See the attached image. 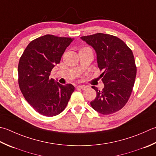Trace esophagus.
<instances>
[{"instance_id": "1", "label": "esophagus", "mask_w": 156, "mask_h": 156, "mask_svg": "<svg viewBox=\"0 0 156 156\" xmlns=\"http://www.w3.org/2000/svg\"><path fill=\"white\" fill-rule=\"evenodd\" d=\"M78 88V89H82V90H84L85 88H86L87 87L85 86H78L77 87H76Z\"/></svg>"}]
</instances>
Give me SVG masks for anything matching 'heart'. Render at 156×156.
I'll return each instance as SVG.
<instances>
[{
  "label": "heart",
  "mask_w": 156,
  "mask_h": 156,
  "mask_svg": "<svg viewBox=\"0 0 156 156\" xmlns=\"http://www.w3.org/2000/svg\"><path fill=\"white\" fill-rule=\"evenodd\" d=\"M87 50H91V49H90V48H89L88 47H82L80 48V51H87ZM91 51H92V50H91Z\"/></svg>",
  "instance_id": "b5f03b06"
}]
</instances>
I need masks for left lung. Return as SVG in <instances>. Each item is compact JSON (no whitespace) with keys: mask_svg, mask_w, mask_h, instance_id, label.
<instances>
[{"mask_svg":"<svg viewBox=\"0 0 156 156\" xmlns=\"http://www.w3.org/2000/svg\"><path fill=\"white\" fill-rule=\"evenodd\" d=\"M94 48L104 88L95 90L97 97L90 105L103 115L114 114L129 101L135 84L136 66L132 50L116 36L103 33L82 36Z\"/></svg>","mask_w":156,"mask_h":156,"instance_id":"obj_1","label":"left lung"}]
</instances>
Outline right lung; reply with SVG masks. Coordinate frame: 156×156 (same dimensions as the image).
Instances as JSON below:
<instances>
[{"label": "right lung", "mask_w": 156, "mask_h": 156, "mask_svg": "<svg viewBox=\"0 0 156 156\" xmlns=\"http://www.w3.org/2000/svg\"><path fill=\"white\" fill-rule=\"evenodd\" d=\"M71 38L47 34L27 46L18 64V83L24 98L33 109L44 116H54L68 105L74 87L55 82L49 76L59 63Z\"/></svg>", "instance_id": "add662e5"}]
</instances>
